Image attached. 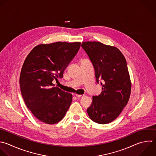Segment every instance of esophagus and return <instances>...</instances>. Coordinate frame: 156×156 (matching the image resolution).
<instances>
[{"label": "esophagus", "mask_w": 156, "mask_h": 156, "mask_svg": "<svg viewBox=\"0 0 156 156\" xmlns=\"http://www.w3.org/2000/svg\"><path fill=\"white\" fill-rule=\"evenodd\" d=\"M76 97L78 98H80L83 97L85 95H84V94H76Z\"/></svg>", "instance_id": "obj_1"}]
</instances>
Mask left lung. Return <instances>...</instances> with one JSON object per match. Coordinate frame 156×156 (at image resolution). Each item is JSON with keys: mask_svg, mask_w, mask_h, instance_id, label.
<instances>
[{"mask_svg": "<svg viewBox=\"0 0 156 156\" xmlns=\"http://www.w3.org/2000/svg\"><path fill=\"white\" fill-rule=\"evenodd\" d=\"M82 47L94 66L96 82L103 80L102 91L93 96L87 113L95 122L109 123L119 116L130 98L131 81L126 58L117 48L100 42L85 41Z\"/></svg>", "mask_w": 156, "mask_h": 156, "instance_id": "left-lung-1", "label": "left lung"}]
</instances>
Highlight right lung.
Segmentation results:
<instances>
[{"mask_svg":"<svg viewBox=\"0 0 156 156\" xmlns=\"http://www.w3.org/2000/svg\"><path fill=\"white\" fill-rule=\"evenodd\" d=\"M80 42H55L35 46L23 65L20 83L27 108L48 124L60 121L73 99L71 93L54 87L52 81L63 77L65 69L77 53Z\"/></svg>","mask_w":156,"mask_h":156,"instance_id":"1","label":"right lung"}]
</instances>
